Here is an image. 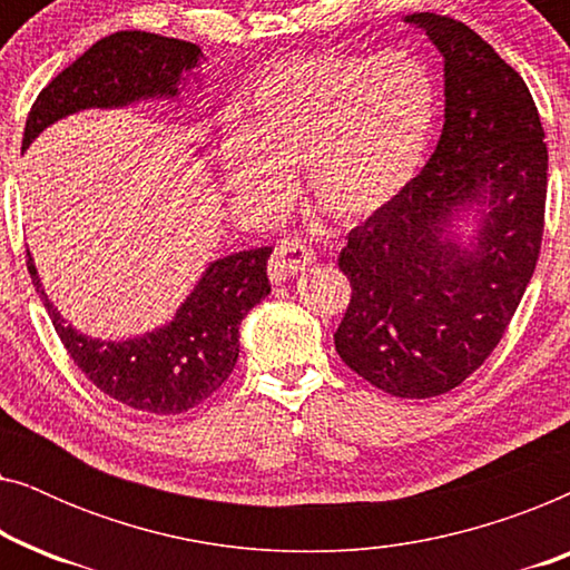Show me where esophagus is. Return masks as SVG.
Returning a JSON list of instances; mask_svg holds the SVG:
<instances>
[{
  "label": "esophagus",
  "mask_w": 570,
  "mask_h": 570,
  "mask_svg": "<svg viewBox=\"0 0 570 570\" xmlns=\"http://www.w3.org/2000/svg\"><path fill=\"white\" fill-rule=\"evenodd\" d=\"M314 262V252L298 238H285L275 246V254L269 259V279L272 283H285L301 272H306L308 264Z\"/></svg>",
  "instance_id": "obj_1"
}]
</instances>
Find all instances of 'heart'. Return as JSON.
<instances>
[{"mask_svg": "<svg viewBox=\"0 0 570 570\" xmlns=\"http://www.w3.org/2000/svg\"><path fill=\"white\" fill-rule=\"evenodd\" d=\"M439 114L431 67L410 51L283 59L264 69L223 139L228 186L248 205H283L291 168L308 199L342 223L400 197L423 166Z\"/></svg>", "mask_w": 570, "mask_h": 570, "instance_id": "heart-1", "label": "heart"}]
</instances>
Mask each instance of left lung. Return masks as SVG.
Wrapping results in <instances>:
<instances>
[{
  "instance_id": "8db88e82",
  "label": "left lung",
  "mask_w": 570,
  "mask_h": 570,
  "mask_svg": "<svg viewBox=\"0 0 570 570\" xmlns=\"http://www.w3.org/2000/svg\"><path fill=\"white\" fill-rule=\"evenodd\" d=\"M443 57L446 121L425 168L392 205L347 233L350 303L334 347L350 371L400 400L456 389L485 363L540 259L548 145L532 92L470 26L415 12ZM489 202L470 249L450 215Z\"/></svg>"
}]
</instances>
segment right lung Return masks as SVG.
Returning <instances> with one entry per match:
<instances>
[{"label":"right lung","mask_w":570,"mask_h":570,"mask_svg":"<svg viewBox=\"0 0 570 570\" xmlns=\"http://www.w3.org/2000/svg\"><path fill=\"white\" fill-rule=\"evenodd\" d=\"M199 46L121 30L92 43L38 92L26 121L22 150L61 116L82 108L127 106L139 98H174L181 75L197 67ZM28 254V272L61 345L77 368L111 400L155 415H178L213 396L236 368L238 324L269 293L272 246L248 248L209 264L174 322L145 337L100 342L65 324L43 293Z\"/></svg>","instance_id":"obj_1"}]
</instances>
